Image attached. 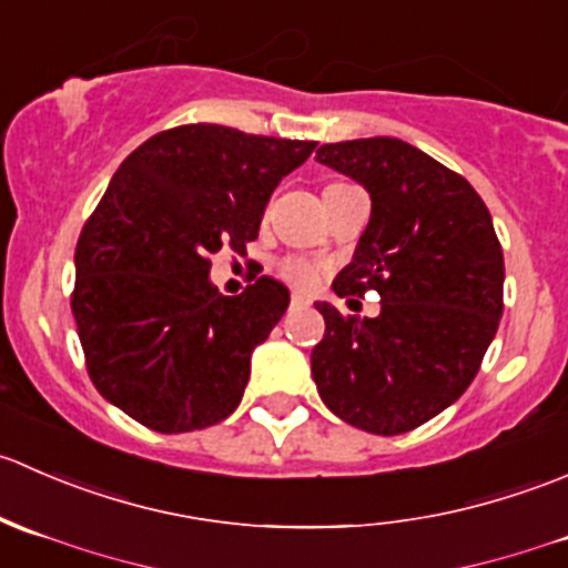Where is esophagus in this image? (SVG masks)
<instances>
[{
	"instance_id": "esophagus-1",
	"label": "esophagus",
	"mask_w": 568,
	"mask_h": 568,
	"mask_svg": "<svg viewBox=\"0 0 568 568\" xmlns=\"http://www.w3.org/2000/svg\"><path fill=\"white\" fill-rule=\"evenodd\" d=\"M291 305H294V307H305V305H311V300H307L305 294H294V296H291Z\"/></svg>"
}]
</instances>
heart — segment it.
<instances>
[{
  "label": "heart",
  "instance_id": "b5f03b06",
  "mask_svg": "<svg viewBox=\"0 0 568 568\" xmlns=\"http://www.w3.org/2000/svg\"><path fill=\"white\" fill-rule=\"evenodd\" d=\"M280 274H283L288 283L300 285V288H313L321 277L316 263L305 261V257H288V261H283L280 263Z\"/></svg>",
  "mask_w": 568,
  "mask_h": 568
}]
</instances>
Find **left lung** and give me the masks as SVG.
<instances>
[{
  "mask_svg": "<svg viewBox=\"0 0 568 568\" xmlns=\"http://www.w3.org/2000/svg\"><path fill=\"white\" fill-rule=\"evenodd\" d=\"M316 162L368 192L371 220L337 296L374 288L376 318L316 302L326 332L311 354L332 415L368 434L412 432L475 379L503 316V250L491 214L462 175L395 136L321 145Z\"/></svg>",
  "mask_w": 568,
  "mask_h": 568,
  "instance_id": "8db88e82",
  "label": "left lung"
}]
</instances>
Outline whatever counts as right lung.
I'll return each instance as SVG.
<instances>
[{
    "mask_svg": "<svg viewBox=\"0 0 568 568\" xmlns=\"http://www.w3.org/2000/svg\"><path fill=\"white\" fill-rule=\"evenodd\" d=\"M313 148L192 123L125 156L73 257L79 341L109 404L162 434L233 415L252 352L291 294L263 274L244 294L222 296L209 257L255 242L272 192Z\"/></svg>",
    "mask_w": 568,
    "mask_h": 568,
    "instance_id": "obj_1",
    "label": "right lung"
}]
</instances>
